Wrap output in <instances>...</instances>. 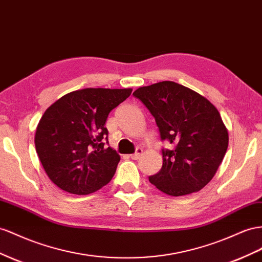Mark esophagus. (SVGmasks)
<instances>
[{"label": "esophagus", "instance_id": "34e87169", "mask_svg": "<svg viewBox=\"0 0 262 262\" xmlns=\"http://www.w3.org/2000/svg\"><path fill=\"white\" fill-rule=\"evenodd\" d=\"M142 152H143L142 148H141V147H138V148H137V151H136V153H134V154H131V155H130V158H131L132 160H138V159L141 157V155H142Z\"/></svg>", "mask_w": 262, "mask_h": 262}]
</instances>
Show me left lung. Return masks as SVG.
<instances>
[{
    "mask_svg": "<svg viewBox=\"0 0 262 262\" xmlns=\"http://www.w3.org/2000/svg\"><path fill=\"white\" fill-rule=\"evenodd\" d=\"M154 117L162 141L163 165L148 176L169 196L199 192L214 178L228 147V131L215 105L174 81H161L133 93Z\"/></svg>",
    "mask_w": 262,
    "mask_h": 262,
    "instance_id": "8db88e82",
    "label": "left lung"
}]
</instances>
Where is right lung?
<instances>
[{"label":"right lung","mask_w":262,"mask_h":262,"mask_svg":"<svg viewBox=\"0 0 262 262\" xmlns=\"http://www.w3.org/2000/svg\"><path fill=\"white\" fill-rule=\"evenodd\" d=\"M132 89L86 88L62 96L39 120L35 147L47 176L62 190L88 195L114 178L120 155L104 124Z\"/></svg>","instance_id":"add662e5"}]
</instances>
